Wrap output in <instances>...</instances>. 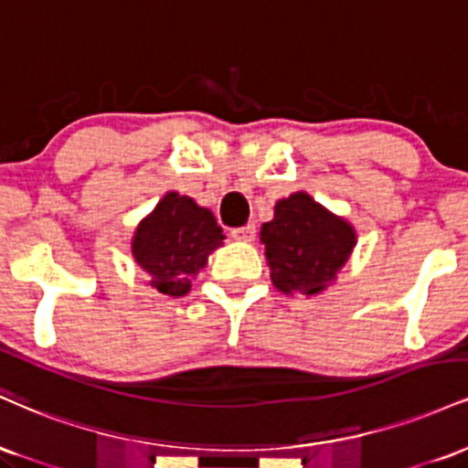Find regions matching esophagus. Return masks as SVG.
<instances>
[{
	"mask_svg": "<svg viewBox=\"0 0 468 468\" xmlns=\"http://www.w3.org/2000/svg\"><path fill=\"white\" fill-rule=\"evenodd\" d=\"M230 235H233L235 239H244V241H250L255 238V224H244V227L239 229H233L230 230Z\"/></svg>",
	"mask_w": 468,
	"mask_h": 468,
	"instance_id": "1",
	"label": "esophagus"
}]
</instances>
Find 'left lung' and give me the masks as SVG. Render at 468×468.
Segmentation results:
<instances>
[{
	"instance_id": "obj_1",
	"label": "left lung",
	"mask_w": 468,
	"mask_h": 468,
	"mask_svg": "<svg viewBox=\"0 0 468 468\" xmlns=\"http://www.w3.org/2000/svg\"><path fill=\"white\" fill-rule=\"evenodd\" d=\"M261 241L272 283L286 294L313 297L346 264L356 235L308 193H292L275 204V218L261 227Z\"/></svg>"
}]
</instances>
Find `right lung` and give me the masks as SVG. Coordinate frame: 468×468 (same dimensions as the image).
<instances>
[{
	"label": "right lung",
	"mask_w": 468,
	"mask_h": 468,
	"mask_svg": "<svg viewBox=\"0 0 468 468\" xmlns=\"http://www.w3.org/2000/svg\"><path fill=\"white\" fill-rule=\"evenodd\" d=\"M222 239V229L208 208L171 191L136 229L132 252L152 275L158 292L182 297L191 290V277L204 268L208 252Z\"/></svg>",
	"instance_id": "1"
}]
</instances>
